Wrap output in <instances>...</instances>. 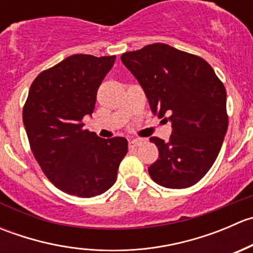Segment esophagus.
I'll list each match as a JSON object with an SVG mask.
<instances>
[{"label": "esophagus", "instance_id": "1", "mask_svg": "<svg viewBox=\"0 0 253 253\" xmlns=\"http://www.w3.org/2000/svg\"><path fill=\"white\" fill-rule=\"evenodd\" d=\"M143 142H144L143 138H134L129 141V145H131V147H137V145H141Z\"/></svg>", "mask_w": 253, "mask_h": 253}]
</instances>
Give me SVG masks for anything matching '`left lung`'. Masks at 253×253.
Masks as SVG:
<instances>
[{
    "instance_id": "obj_1",
    "label": "left lung",
    "mask_w": 253,
    "mask_h": 253,
    "mask_svg": "<svg viewBox=\"0 0 253 253\" xmlns=\"http://www.w3.org/2000/svg\"><path fill=\"white\" fill-rule=\"evenodd\" d=\"M121 61L153 114L171 122L169 142L150 137L159 150L150 177L167 188L193 186L214 164L228 131L225 86L203 58L167 44L126 52Z\"/></svg>"
}]
</instances>
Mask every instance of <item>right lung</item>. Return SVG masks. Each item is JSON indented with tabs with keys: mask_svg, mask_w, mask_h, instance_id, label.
I'll use <instances>...</instances> for the list:
<instances>
[{
	"mask_svg": "<svg viewBox=\"0 0 253 253\" xmlns=\"http://www.w3.org/2000/svg\"><path fill=\"white\" fill-rule=\"evenodd\" d=\"M115 60L72 55L30 85L23 109L30 148L48 180L68 195L90 198L106 192L127 154L126 138H100L82 122L93 114L96 91Z\"/></svg>",
	"mask_w": 253,
	"mask_h": 253,
	"instance_id": "add662e5",
	"label": "right lung"
}]
</instances>
